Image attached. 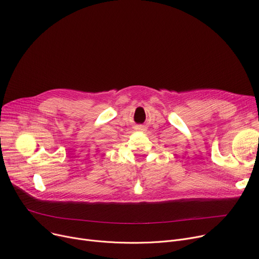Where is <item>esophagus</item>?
<instances>
[{"label":"esophagus","mask_w":259,"mask_h":259,"mask_svg":"<svg viewBox=\"0 0 259 259\" xmlns=\"http://www.w3.org/2000/svg\"><path fill=\"white\" fill-rule=\"evenodd\" d=\"M139 130H144V127H140V128H139Z\"/></svg>","instance_id":"esophagus-1"}]
</instances>
